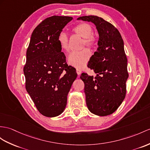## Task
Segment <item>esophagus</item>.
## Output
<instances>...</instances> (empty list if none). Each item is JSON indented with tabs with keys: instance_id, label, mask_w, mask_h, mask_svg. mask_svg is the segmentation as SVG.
Masks as SVG:
<instances>
[{
	"instance_id": "esophagus-1",
	"label": "esophagus",
	"mask_w": 150,
	"mask_h": 150,
	"mask_svg": "<svg viewBox=\"0 0 150 150\" xmlns=\"http://www.w3.org/2000/svg\"><path fill=\"white\" fill-rule=\"evenodd\" d=\"M76 72H77L78 75H80L81 74V71L79 69H76Z\"/></svg>"
}]
</instances>
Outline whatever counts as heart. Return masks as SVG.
<instances>
[{"label":"heart","mask_w":150,"mask_h":150,"mask_svg":"<svg viewBox=\"0 0 150 150\" xmlns=\"http://www.w3.org/2000/svg\"><path fill=\"white\" fill-rule=\"evenodd\" d=\"M72 32L83 38V44L86 46L92 48L97 44L96 36L92 34V28L89 24L81 23L72 28ZM58 42L61 49L64 51L69 50V42L67 35L64 32H61L58 35ZM91 57V53L88 49L71 52L67 58L69 65L78 69H83L86 66Z\"/></svg>","instance_id":"1"}]
</instances>
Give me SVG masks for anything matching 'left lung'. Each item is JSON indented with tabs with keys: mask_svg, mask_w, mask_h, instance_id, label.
<instances>
[{
	"mask_svg": "<svg viewBox=\"0 0 150 150\" xmlns=\"http://www.w3.org/2000/svg\"><path fill=\"white\" fill-rule=\"evenodd\" d=\"M77 20L93 23L98 34V47L88 64L97 76L83 73L80 76L85 83L86 105L94 115L108 116L125 97L129 74L123 39L118 29L102 18L85 16Z\"/></svg>",
	"mask_w": 150,
	"mask_h": 150,
	"instance_id": "left-lung-1",
	"label": "left lung"
}]
</instances>
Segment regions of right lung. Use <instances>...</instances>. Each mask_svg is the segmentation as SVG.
<instances>
[{"label": "right lung", "instance_id": "add662e5", "mask_svg": "<svg viewBox=\"0 0 150 150\" xmlns=\"http://www.w3.org/2000/svg\"><path fill=\"white\" fill-rule=\"evenodd\" d=\"M72 20L70 16L47 18L33 31L27 51L25 87L38 110L47 117L64 112L67 95L78 76L74 67L68 66L57 41Z\"/></svg>", "mask_w": 150, "mask_h": 150}]
</instances>
